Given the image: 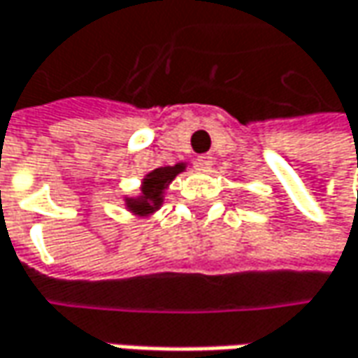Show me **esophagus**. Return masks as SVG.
Here are the masks:
<instances>
[{"label":"esophagus","mask_w":358,"mask_h":358,"mask_svg":"<svg viewBox=\"0 0 358 358\" xmlns=\"http://www.w3.org/2000/svg\"><path fill=\"white\" fill-rule=\"evenodd\" d=\"M212 164H214V158H212L210 154H204V156H198V166H200V170L208 172L210 168H212Z\"/></svg>","instance_id":"34e87169"}]
</instances>
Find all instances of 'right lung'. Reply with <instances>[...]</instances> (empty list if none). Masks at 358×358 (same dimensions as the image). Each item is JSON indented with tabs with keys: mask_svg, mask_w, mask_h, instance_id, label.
I'll return each mask as SVG.
<instances>
[{
	"mask_svg": "<svg viewBox=\"0 0 358 358\" xmlns=\"http://www.w3.org/2000/svg\"><path fill=\"white\" fill-rule=\"evenodd\" d=\"M186 170V164L180 162L176 166H164L156 168L146 178L142 180V188L138 198H126V206L130 212L138 216H150L152 212L162 206L164 202V190L168 188V184L178 176L180 172Z\"/></svg>",
	"mask_w": 358,
	"mask_h": 358,
	"instance_id": "1",
	"label": "right lung"
}]
</instances>
